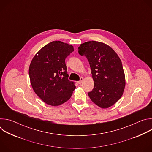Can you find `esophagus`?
I'll list each match as a JSON object with an SVG mask.
<instances>
[{"label": "esophagus", "mask_w": 152, "mask_h": 152, "mask_svg": "<svg viewBox=\"0 0 152 152\" xmlns=\"http://www.w3.org/2000/svg\"><path fill=\"white\" fill-rule=\"evenodd\" d=\"M83 77H80V80L77 81V83H78V84H80V83L82 82V81H83Z\"/></svg>", "instance_id": "34e87169"}]
</instances>
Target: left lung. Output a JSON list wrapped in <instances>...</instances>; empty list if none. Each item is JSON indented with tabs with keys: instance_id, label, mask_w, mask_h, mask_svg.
<instances>
[{
	"instance_id": "obj_1",
	"label": "left lung",
	"mask_w": 152,
	"mask_h": 152,
	"mask_svg": "<svg viewBox=\"0 0 152 152\" xmlns=\"http://www.w3.org/2000/svg\"><path fill=\"white\" fill-rule=\"evenodd\" d=\"M78 52L87 58L91 70L94 86L88 93L90 99L104 109L114 104L122 96L126 85L118 55L110 46L96 41L81 44Z\"/></svg>"
}]
</instances>
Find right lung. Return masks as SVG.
<instances>
[{
  "label": "right lung",
  "instance_id": "1",
  "mask_svg": "<svg viewBox=\"0 0 152 152\" xmlns=\"http://www.w3.org/2000/svg\"><path fill=\"white\" fill-rule=\"evenodd\" d=\"M73 46L54 41L41 48L30 64L29 74L36 94L48 104L59 106L69 100L76 86L68 79L65 59Z\"/></svg>",
  "mask_w": 152,
  "mask_h": 152
}]
</instances>
